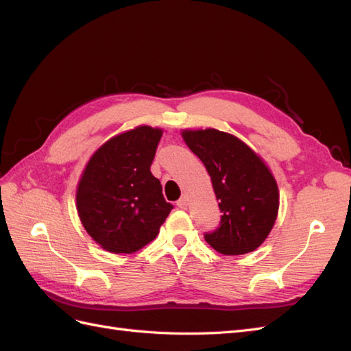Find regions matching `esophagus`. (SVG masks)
Instances as JSON below:
<instances>
[{"instance_id": "1", "label": "esophagus", "mask_w": 351, "mask_h": 351, "mask_svg": "<svg viewBox=\"0 0 351 351\" xmlns=\"http://www.w3.org/2000/svg\"><path fill=\"white\" fill-rule=\"evenodd\" d=\"M187 205H189V200H187V197H186V196H182V197H180V199L177 200V206H178V208L186 209V208H187Z\"/></svg>"}]
</instances>
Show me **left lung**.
I'll list each match as a JSON object with an SVG mask.
<instances>
[{
	"mask_svg": "<svg viewBox=\"0 0 351 351\" xmlns=\"http://www.w3.org/2000/svg\"><path fill=\"white\" fill-rule=\"evenodd\" d=\"M183 139L212 180L221 209L219 227L205 240L222 254L258 249L278 215V186L262 158L236 136L215 129L184 130Z\"/></svg>",
	"mask_w": 351,
	"mask_h": 351,
	"instance_id": "obj_1",
	"label": "left lung"
}]
</instances>
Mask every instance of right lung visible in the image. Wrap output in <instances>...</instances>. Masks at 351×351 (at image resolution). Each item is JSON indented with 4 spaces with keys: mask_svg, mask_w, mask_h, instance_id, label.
I'll return each instance as SVG.
<instances>
[{
    "mask_svg": "<svg viewBox=\"0 0 351 351\" xmlns=\"http://www.w3.org/2000/svg\"><path fill=\"white\" fill-rule=\"evenodd\" d=\"M162 130L139 125L105 142L77 186L84 230L111 253H133L152 241L173 209L151 165Z\"/></svg>",
    "mask_w": 351,
    "mask_h": 351,
    "instance_id": "right-lung-1",
    "label": "right lung"
}]
</instances>
